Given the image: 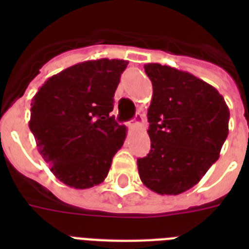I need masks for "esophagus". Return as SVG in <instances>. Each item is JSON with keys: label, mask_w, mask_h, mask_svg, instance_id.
Instances as JSON below:
<instances>
[{"label": "esophagus", "mask_w": 249, "mask_h": 249, "mask_svg": "<svg viewBox=\"0 0 249 249\" xmlns=\"http://www.w3.org/2000/svg\"><path fill=\"white\" fill-rule=\"evenodd\" d=\"M142 125H143V116L141 113H137L134 120L129 123V126H132V128H138V126H142Z\"/></svg>", "instance_id": "obj_1"}]
</instances>
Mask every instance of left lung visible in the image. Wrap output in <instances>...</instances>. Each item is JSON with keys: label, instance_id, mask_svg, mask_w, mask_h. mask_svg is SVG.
Masks as SVG:
<instances>
[{"label": "left lung", "instance_id": "1", "mask_svg": "<svg viewBox=\"0 0 249 249\" xmlns=\"http://www.w3.org/2000/svg\"><path fill=\"white\" fill-rule=\"evenodd\" d=\"M152 83L147 133L151 150L137 160L143 185L160 195H178L200 181L220 158L230 111L216 88L189 72L144 64Z\"/></svg>", "mask_w": 249, "mask_h": 249}]
</instances>
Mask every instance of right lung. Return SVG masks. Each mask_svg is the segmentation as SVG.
Returning a JSON list of instances; mask_svg holds the SVG:
<instances>
[{
	"label": "right lung",
	"mask_w": 249,
	"mask_h": 249,
	"mask_svg": "<svg viewBox=\"0 0 249 249\" xmlns=\"http://www.w3.org/2000/svg\"><path fill=\"white\" fill-rule=\"evenodd\" d=\"M128 60H86L49 77L32 99L29 129L60 182L90 189L105 181L126 137L109 112Z\"/></svg>",
	"instance_id": "1"
}]
</instances>
